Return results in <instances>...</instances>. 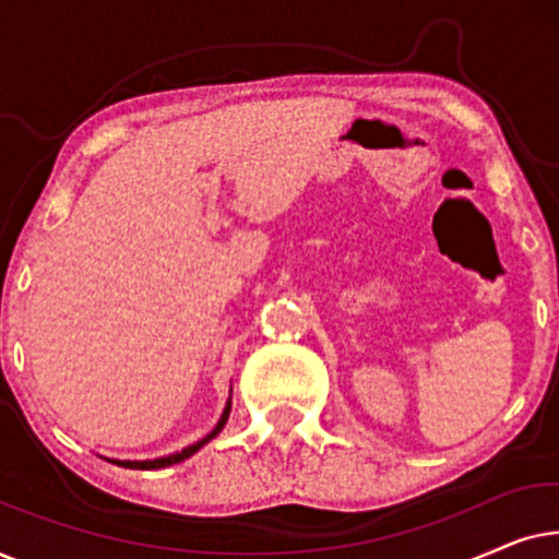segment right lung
<instances>
[{
    "label": "right lung",
    "instance_id": "obj_1",
    "mask_svg": "<svg viewBox=\"0 0 559 559\" xmlns=\"http://www.w3.org/2000/svg\"><path fill=\"white\" fill-rule=\"evenodd\" d=\"M228 412H231V402L226 404V409H224V415H221L218 425L213 427V430H211L209 435H205L203 440H198V442H193V445L182 448L180 453H173V455H165V457H155V461H111V463L124 465V468H134V471H157V468H167V465H175V463L186 461V457L198 453V450H201V448L205 445V442H211L221 430H224V425H226V419H228ZM106 461H109V457H106Z\"/></svg>",
    "mask_w": 559,
    "mask_h": 559
}]
</instances>
